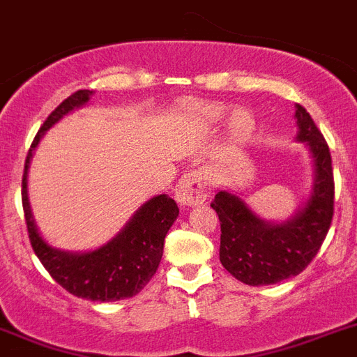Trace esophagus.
<instances>
[{
  "instance_id": "34e87169",
  "label": "esophagus",
  "mask_w": 357,
  "mask_h": 357,
  "mask_svg": "<svg viewBox=\"0 0 357 357\" xmlns=\"http://www.w3.org/2000/svg\"><path fill=\"white\" fill-rule=\"evenodd\" d=\"M211 194L208 181H206L205 170L197 169L190 170L179 179L178 187H176V199L181 205H197L203 203Z\"/></svg>"
}]
</instances>
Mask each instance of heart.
Segmentation results:
<instances>
[{"instance_id": "obj_1", "label": "heart", "mask_w": 357, "mask_h": 357, "mask_svg": "<svg viewBox=\"0 0 357 357\" xmlns=\"http://www.w3.org/2000/svg\"><path fill=\"white\" fill-rule=\"evenodd\" d=\"M199 114H202V119L208 125H214V123L221 121V118L225 116V109L220 107V105H205L199 109ZM254 127V119L250 116V112L247 110H236L232 116H230L229 121V130L230 136L234 137V139H241V137L247 136Z\"/></svg>"}]
</instances>
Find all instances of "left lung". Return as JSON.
<instances>
[{
    "label": "left lung",
    "mask_w": 357,
    "mask_h": 357,
    "mask_svg": "<svg viewBox=\"0 0 357 357\" xmlns=\"http://www.w3.org/2000/svg\"><path fill=\"white\" fill-rule=\"evenodd\" d=\"M299 134L316 163L314 192L294 220H259L238 196L218 192L211 206L221 221V265L247 285H274L303 272L319 252L334 215V170L328 145L305 107L296 105Z\"/></svg>",
    "instance_id": "obj_1"
}]
</instances>
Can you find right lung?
Returning a JSON list of instances; mask_svg holds the SVG:
<instances>
[{"mask_svg": "<svg viewBox=\"0 0 357 357\" xmlns=\"http://www.w3.org/2000/svg\"><path fill=\"white\" fill-rule=\"evenodd\" d=\"M91 94V91L74 92L45 119L26 154L21 181V203L32 248L54 281L77 298L91 301H118L136 296L158 271L163 256L165 236L179 214L172 197L167 194L152 197L110 243L86 254L61 252L45 243L40 232L36 230L26 197V170L32 151L40 143L41 136L65 114L85 105Z\"/></svg>", "mask_w": 357, "mask_h": 357, "instance_id": "obj_1", "label": "right lung"}]
</instances>
